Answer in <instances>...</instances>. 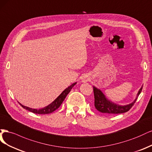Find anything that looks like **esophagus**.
Here are the masks:
<instances>
[{
  "instance_id": "esophagus-1",
  "label": "esophagus",
  "mask_w": 152,
  "mask_h": 152,
  "mask_svg": "<svg viewBox=\"0 0 152 152\" xmlns=\"http://www.w3.org/2000/svg\"><path fill=\"white\" fill-rule=\"evenodd\" d=\"M88 80H89V77H88V76H85L83 78L82 81H83V83H86Z\"/></svg>"
}]
</instances>
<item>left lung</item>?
I'll return each mask as SVG.
<instances>
[{
    "instance_id": "8db88e82",
    "label": "left lung",
    "mask_w": 152,
    "mask_h": 152,
    "mask_svg": "<svg viewBox=\"0 0 152 152\" xmlns=\"http://www.w3.org/2000/svg\"><path fill=\"white\" fill-rule=\"evenodd\" d=\"M93 87H94L95 108L97 110H99L102 113H105L107 114H122L128 112L134 104L139 95L141 94L142 88H143V86H142L136 95V99L133 102L128 105H121L115 104L113 102L107 99L104 93L100 89L97 88L96 87L94 86Z\"/></svg>"
}]
</instances>
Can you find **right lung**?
<instances>
[{"label": "right lung", "instance_id": "obj_1", "mask_svg": "<svg viewBox=\"0 0 152 152\" xmlns=\"http://www.w3.org/2000/svg\"><path fill=\"white\" fill-rule=\"evenodd\" d=\"M76 82L72 83L71 85H70L69 86H68L67 88H66L64 90L61 94L59 95V96H57V99H56L55 100H53L51 104H50L49 105H48L47 106L43 107L42 109H32L30 108V107H28L26 106H24L23 105H22L21 104L19 103L23 108H24V109L28 110V111L31 112L35 114H50L53 112V111H55L56 109H57L58 107L61 106V105L62 104V103L63 102V101L64 100L65 98L66 97V96L67 95V94L71 91V89L73 88L76 84Z\"/></svg>", "mask_w": 152, "mask_h": 152}]
</instances>
